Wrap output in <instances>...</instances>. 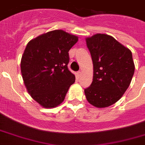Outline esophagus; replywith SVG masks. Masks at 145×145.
I'll return each mask as SVG.
<instances>
[{"mask_svg": "<svg viewBox=\"0 0 145 145\" xmlns=\"http://www.w3.org/2000/svg\"><path fill=\"white\" fill-rule=\"evenodd\" d=\"M81 75H82V71H79L76 72V76H78V77H80Z\"/></svg>", "mask_w": 145, "mask_h": 145, "instance_id": "obj_1", "label": "esophagus"}]
</instances>
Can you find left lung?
Masks as SVG:
<instances>
[{
  "instance_id": "1",
  "label": "left lung",
  "mask_w": 145,
  "mask_h": 145,
  "mask_svg": "<svg viewBox=\"0 0 145 145\" xmlns=\"http://www.w3.org/2000/svg\"><path fill=\"white\" fill-rule=\"evenodd\" d=\"M93 63V81L84 89L87 101L97 108L116 103L129 86L134 73L132 53L115 38L96 34L86 38Z\"/></svg>"
}]
</instances>
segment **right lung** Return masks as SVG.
Segmentation results:
<instances>
[{
	"mask_svg": "<svg viewBox=\"0 0 145 145\" xmlns=\"http://www.w3.org/2000/svg\"><path fill=\"white\" fill-rule=\"evenodd\" d=\"M78 37L53 30L30 40L21 61V72L31 97L45 108L64 100L75 76L68 69L69 50Z\"/></svg>",
	"mask_w": 145,
	"mask_h": 145,
	"instance_id": "right-lung-1",
	"label": "right lung"
}]
</instances>
